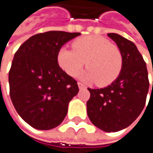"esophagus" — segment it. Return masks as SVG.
I'll list each match as a JSON object with an SVG mask.
<instances>
[{
  "mask_svg": "<svg viewBox=\"0 0 153 153\" xmlns=\"http://www.w3.org/2000/svg\"><path fill=\"white\" fill-rule=\"evenodd\" d=\"M77 85H78V88H79V89H82V88H85V86H84L82 83H81V82H77Z\"/></svg>",
  "mask_w": 153,
  "mask_h": 153,
  "instance_id": "esophagus-1",
  "label": "esophagus"
}]
</instances>
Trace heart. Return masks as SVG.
Masks as SVG:
<instances>
[{
	"mask_svg": "<svg viewBox=\"0 0 153 153\" xmlns=\"http://www.w3.org/2000/svg\"><path fill=\"white\" fill-rule=\"evenodd\" d=\"M73 49L62 47L57 51L60 68L75 76L84 66L88 67L80 75L82 80L106 86L115 80L123 65L121 51L117 45L102 37L88 36L73 42Z\"/></svg>",
	"mask_w": 153,
	"mask_h": 153,
	"instance_id": "heart-1",
	"label": "heart"
}]
</instances>
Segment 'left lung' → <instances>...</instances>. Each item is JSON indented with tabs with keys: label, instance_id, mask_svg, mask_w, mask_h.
<instances>
[{
	"label": "left lung",
	"instance_id": "obj_1",
	"mask_svg": "<svg viewBox=\"0 0 153 153\" xmlns=\"http://www.w3.org/2000/svg\"><path fill=\"white\" fill-rule=\"evenodd\" d=\"M108 36L121 51L122 69L110 85L88 88L90 98L87 102V114L96 127L110 133L130 126L141 114L149 80L146 65L134 43L117 33Z\"/></svg>",
	"mask_w": 153,
	"mask_h": 153
}]
</instances>
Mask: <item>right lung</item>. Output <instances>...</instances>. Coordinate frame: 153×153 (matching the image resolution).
<instances>
[{
  "label": "right lung",
  "mask_w": 153,
  "mask_h": 153,
  "mask_svg": "<svg viewBox=\"0 0 153 153\" xmlns=\"http://www.w3.org/2000/svg\"><path fill=\"white\" fill-rule=\"evenodd\" d=\"M79 35L61 31L33 35L14 54L8 75L11 101L19 116L36 129L60 125L79 91L76 81L57 60L59 49Z\"/></svg>",
  "instance_id": "right-lung-1"
}]
</instances>
